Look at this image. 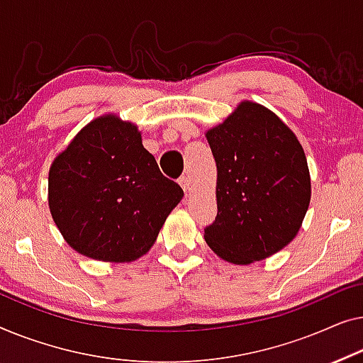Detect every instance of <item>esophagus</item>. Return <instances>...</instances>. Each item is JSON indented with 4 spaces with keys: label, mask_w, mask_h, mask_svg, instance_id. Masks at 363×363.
Masks as SVG:
<instances>
[{
    "label": "esophagus",
    "mask_w": 363,
    "mask_h": 363,
    "mask_svg": "<svg viewBox=\"0 0 363 363\" xmlns=\"http://www.w3.org/2000/svg\"><path fill=\"white\" fill-rule=\"evenodd\" d=\"M179 184H181V187L184 189V192L189 191V179H187V176H181L179 177Z\"/></svg>",
    "instance_id": "obj_1"
}]
</instances>
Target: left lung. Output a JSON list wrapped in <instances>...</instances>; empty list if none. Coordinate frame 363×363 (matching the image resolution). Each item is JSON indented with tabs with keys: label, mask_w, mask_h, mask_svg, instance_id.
Masks as SVG:
<instances>
[{
	"label": "left lung",
	"mask_w": 363,
	"mask_h": 363,
	"mask_svg": "<svg viewBox=\"0 0 363 363\" xmlns=\"http://www.w3.org/2000/svg\"><path fill=\"white\" fill-rule=\"evenodd\" d=\"M217 164V217L203 238L218 257L250 264L299 232L311 201L303 146L264 106L243 101L207 131Z\"/></svg>",
	"instance_id": "left-lung-1"
}]
</instances>
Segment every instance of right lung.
<instances>
[{"instance_id": "add662e5", "label": "right lung", "mask_w": 363, "mask_h": 363, "mask_svg": "<svg viewBox=\"0 0 363 363\" xmlns=\"http://www.w3.org/2000/svg\"><path fill=\"white\" fill-rule=\"evenodd\" d=\"M182 197L136 126L113 115L86 125L49 171L55 225L75 252L101 262L143 257Z\"/></svg>"}]
</instances>
